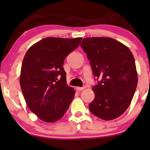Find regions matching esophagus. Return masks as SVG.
Segmentation results:
<instances>
[{
  "label": "esophagus",
  "mask_w": 150,
  "mask_h": 150,
  "mask_svg": "<svg viewBox=\"0 0 150 150\" xmlns=\"http://www.w3.org/2000/svg\"><path fill=\"white\" fill-rule=\"evenodd\" d=\"M86 88V86L85 85V86H83V87H76V89H78L79 90V91H82V90H83V89H85Z\"/></svg>",
  "instance_id": "1"
}]
</instances>
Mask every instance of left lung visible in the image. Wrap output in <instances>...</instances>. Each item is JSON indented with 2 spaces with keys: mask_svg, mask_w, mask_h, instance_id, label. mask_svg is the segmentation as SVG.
Wrapping results in <instances>:
<instances>
[{
  "mask_svg": "<svg viewBox=\"0 0 150 150\" xmlns=\"http://www.w3.org/2000/svg\"><path fill=\"white\" fill-rule=\"evenodd\" d=\"M80 46L87 54L98 81L92 86L95 98L89 104L90 111L104 120L117 118L128 108L137 86L132 52L110 38H85Z\"/></svg>",
  "mask_w": 150,
  "mask_h": 150,
  "instance_id": "8db88e82",
  "label": "left lung"
}]
</instances>
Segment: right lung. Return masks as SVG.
<instances>
[{
    "label": "right lung",
    "mask_w": 150,
    "mask_h": 150,
    "mask_svg": "<svg viewBox=\"0 0 150 150\" xmlns=\"http://www.w3.org/2000/svg\"><path fill=\"white\" fill-rule=\"evenodd\" d=\"M81 40L46 38L33 45L24 56L20 87L28 108L44 122L61 119L74 97V89L66 84L63 65Z\"/></svg>",
    "instance_id": "1"
}]
</instances>
